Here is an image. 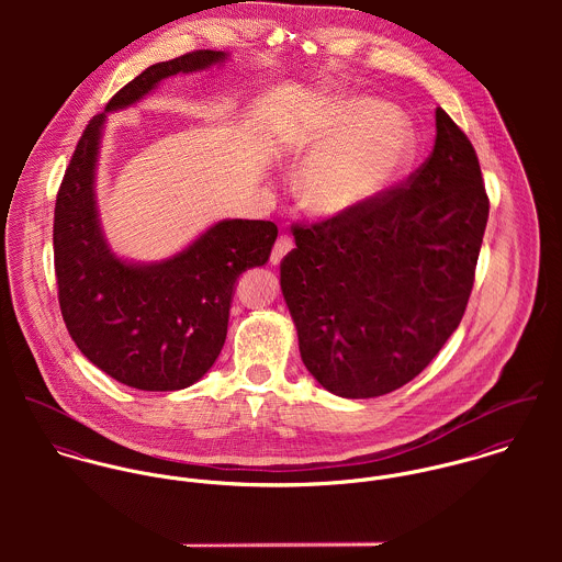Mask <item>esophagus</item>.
I'll return each instance as SVG.
<instances>
[{"label":"esophagus","mask_w":562,"mask_h":562,"mask_svg":"<svg viewBox=\"0 0 562 562\" xmlns=\"http://www.w3.org/2000/svg\"><path fill=\"white\" fill-rule=\"evenodd\" d=\"M294 248V240L290 236H279L274 246H272V252H270V263H281V259Z\"/></svg>","instance_id":"34e87169"}]
</instances>
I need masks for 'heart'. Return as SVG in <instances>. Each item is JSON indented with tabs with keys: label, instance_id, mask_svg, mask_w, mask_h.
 I'll return each instance as SVG.
<instances>
[{
	"label": "heart",
	"instance_id": "1",
	"mask_svg": "<svg viewBox=\"0 0 562 562\" xmlns=\"http://www.w3.org/2000/svg\"><path fill=\"white\" fill-rule=\"evenodd\" d=\"M305 170L301 205L318 218L348 216L383 196L415 151L411 125L383 101L355 97L294 130Z\"/></svg>",
	"mask_w": 562,
	"mask_h": 562
}]
</instances>
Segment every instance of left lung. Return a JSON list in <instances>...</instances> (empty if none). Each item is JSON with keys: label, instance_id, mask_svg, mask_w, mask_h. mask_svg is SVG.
Listing matches in <instances>:
<instances>
[{"label": "left lung", "instance_id": "1", "mask_svg": "<svg viewBox=\"0 0 562 562\" xmlns=\"http://www.w3.org/2000/svg\"><path fill=\"white\" fill-rule=\"evenodd\" d=\"M432 154L370 205L296 227L281 290L312 376L376 398L413 381L465 314L488 199L461 127L435 112Z\"/></svg>", "mask_w": 562, "mask_h": 562}]
</instances>
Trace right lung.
Returning a JSON list of instances; mask_svg holds the SVG:
<instances>
[{
    "label": "right lung",
    "mask_w": 562,
    "mask_h": 562,
    "mask_svg": "<svg viewBox=\"0 0 562 562\" xmlns=\"http://www.w3.org/2000/svg\"><path fill=\"white\" fill-rule=\"evenodd\" d=\"M225 60V52L199 49L151 65L123 86L86 125L56 196L54 263L69 335L90 363L143 392H177L205 376L227 339L236 281L268 261L277 225L221 221L168 259H121L103 236L94 199L103 123L161 80Z\"/></svg>",
    "instance_id": "obj_1"
}]
</instances>
